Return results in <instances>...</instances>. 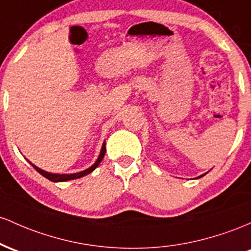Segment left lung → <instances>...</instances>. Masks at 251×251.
Segmentation results:
<instances>
[{
	"label": "left lung",
	"mask_w": 251,
	"mask_h": 251,
	"mask_svg": "<svg viewBox=\"0 0 251 251\" xmlns=\"http://www.w3.org/2000/svg\"><path fill=\"white\" fill-rule=\"evenodd\" d=\"M201 176H199V178H201Z\"/></svg>",
	"instance_id": "obj_1"
}]
</instances>
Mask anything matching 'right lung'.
Masks as SVG:
<instances>
[{
  "instance_id": "obj_1",
  "label": "right lung",
  "mask_w": 251,
  "mask_h": 251,
  "mask_svg": "<svg viewBox=\"0 0 251 251\" xmlns=\"http://www.w3.org/2000/svg\"><path fill=\"white\" fill-rule=\"evenodd\" d=\"M105 151H106V148H105V143H103L102 146V151H100V156H98L97 161H96L94 165L91 166V167L88 168V170L83 171V172H79V173H75V174H53V173H49V172H45L40 170L39 167H36V166L33 165L32 162H29L30 165L33 166V167L35 168L36 171L39 172V173L41 174L42 176H45V178H47L49 180H50V181H54V182H59V181H67V180H73V179H78V178H81V176H86V174L91 173L92 171L96 170V167H97L98 165H100V161L103 160L104 155H105Z\"/></svg>"
}]
</instances>
